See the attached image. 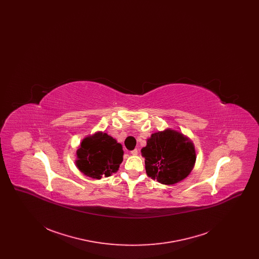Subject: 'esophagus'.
Here are the masks:
<instances>
[{
    "label": "esophagus",
    "instance_id": "34e87169",
    "mask_svg": "<svg viewBox=\"0 0 259 259\" xmlns=\"http://www.w3.org/2000/svg\"><path fill=\"white\" fill-rule=\"evenodd\" d=\"M131 154H132V155H137V154H138V149H137V148L133 149V150L131 151Z\"/></svg>",
    "mask_w": 259,
    "mask_h": 259
}]
</instances>
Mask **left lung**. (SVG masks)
Instances as JSON below:
<instances>
[{
	"label": "left lung",
	"mask_w": 259,
	"mask_h": 259,
	"mask_svg": "<svg viewBox=\"0 0 259 259\" xmlns=\"http://www.w3.org/2000/svg\"><path fill=\"white\" fill-rule=\"evenodd\" d=\"M148 177L162 185H175L192 171L196 153L193 143L182 133L167 129L148 138L142 148Z\"/></svg>",
	"instance_id": "left-lung-1"
}]
</instances>
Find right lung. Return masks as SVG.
Masks as SVG:
<instances>
[{
    "instance_id": "1",
    "label": "right lung",
    "mask_w": 259,
    "mask_h": 259,
    "mask_svg": "<svg viewBox=\"0 0 259 259\" xmlns=\"http://www.w3.org/2000/svg\"><path fill=\"white\" fill-rule=\"evenodd\" d=\"M75 165L85 176L100 180L117 172L123 161L122 146L107 133L84 138L76 150Z\"/></svg>"
}]
</instances>
